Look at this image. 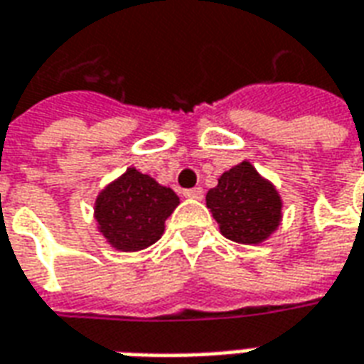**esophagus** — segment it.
Listing matches in <instances>:
<instances>
[{
  "mask_svg": "<svg viewBox=\"0 0 364 364\" xmlns=\"http://www.w3.org/2000/svg\"><path fill=\"white\" fill-rule=\"evenodd\" d=\"M205 195V191L203 187H193V189H185L183 191V197L185 198H195V200H200Z\"/></svg>",
  "mask_w": 364,
  "mask_h": 364,
  "instance_id": "34e87169",
  "label": "esophagus"
}]
</instances>
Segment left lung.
Here are the masks:
<instances>
[{"label": "left lung", "instance_id": "8db88e82", "mask_svg": "<svg viewBox=\"0 0 364 364\" xmlns=\"http://www.w3.org/2000/svg\"><path fill=\"white\" fill-rule=\"evenodd\" d=\"M206 206L222 236L236 244H263L282 220V198L273 183L245 159L218 177Z\"/></svg>", "mask_w": 364, "mask_h": 364}]
</instances>
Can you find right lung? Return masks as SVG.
Returning a JSON list of instances; mask_svg holds the SVG:
<instances>
[{
    "label": "right lung",
    "instance_id": "1",
    "mask_svg": "<svg viewBox=\"0 0 364 364\" xmlns=\"http://www.w3.org/2000/svg\"><path fill=\"white\" fill-rule=\"evenodd\" d=\"M179 197L154 177L128 167L95 198L93 216L99 234L119 252H140L156 244Z\"/></svg>",
    "mask_w": 364,
    "mask_h": 364
}]
</instances>
